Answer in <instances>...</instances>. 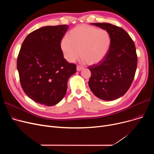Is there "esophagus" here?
Instances as JSON below:
<instances>
[{
	"mask_svg": "<svg viewBox=\"0 0 154 154\" xmlns=\"http://www.w3.org/2000/svg\"><path fill=\"white\" fill-rule=\"evenodd\" d=\"M83 69H84V68H83L82 67H81V66H77V71H80V70H82Z\"/></svg>",
	"mask_w": 154,
	"mask_h": 154,
	"instance_id": "obj_1",
	"label": "esophagus"
}]
</instances>
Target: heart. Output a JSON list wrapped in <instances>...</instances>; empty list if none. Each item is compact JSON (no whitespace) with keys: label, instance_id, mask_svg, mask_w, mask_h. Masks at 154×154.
Returning a JSON list of instances; mask_svg holds the SVG:
<instances>
[{"label":"heart","instance_id":"b5f03b06","mask_svg":"<svg viewBox=\"0 0 154 154\" xmlns=\"http://www.w3.org/2000/svg\"><path fill=\"white\" fill-rule=\"evenodd\" d=\"M110 42V35L106 30L82 25L71 30L68 37L62 38L60 48L68 62H75L80 55L83 62L94 65L106 56Z\"/></svg>","mask_w":154,"mask_h":154}]
</instances>
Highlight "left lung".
<instances>
[{"label":"left lung","mask_w":154,"mask_h":154,"mask_svg":"<svg viewBox=\"0 0 154 154\" xmlns=\"http://www.w3.org/2000/svg\"><path fill=\"white\" fill-rule=\"evenodd\" d=\"M106 30L110 35L109 50L97 64L88 67L91 72L88 85L98 98L116 100L130 88L137 66V55L133 40L122 28L109 23H91Z\"/></svg>","instance_id":"8db88e82"}]
</instances>
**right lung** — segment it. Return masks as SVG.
Here are the masks:
<instances>
[{
	"mask_svg": "<svg viewBox=\"0 0 154 154\" xmlns=\"http://www.w3.org/2000/svg\"><path fill=\"white\" fill-rule=\"evenodd\" d=\"M69 26H45L30 33L18 55L17 68L23 90L32 100L47 106L58 103L67 92L76 65L63 58L61 40Z\"/></svg>",
	"mask_w": 154,
	"mask_h": 154,
	"instance_id": "right-lung-1",
	"label": "right lung"
}]
</instances>
